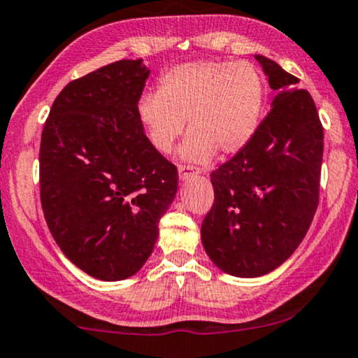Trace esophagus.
<instances>
[{"label":"esophagus","instance_id":"esophagus-1","mask_svg":"<svg viewBox=\"0 0 358 358\" xmlns=\"http://www.w3.org/2000/svg\"><path fill=\"white\" fill-rule=\"evenodd\" d=\"M197 174H199V171H196L192 166H182V164L179 166V179L180 180H187V179L194 178V176H197Z\"/></svg>","mask_w":358,"mask_h":358}]
</instances>
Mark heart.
<instances>
[{
    "label": "heart",
    "mask_w": 358,
    "mask_h": 358,
    "mask_svg": "<svg viewBox=\"0 0 358 358\" xmlns=\"http://www.w3.org/2000/svg\"><path fill=\"white\" fill-rule=\"evenodd\" d=\"M264 82L250 62L199 60L164 71L157 94H144L137 117L159 152H171L184 132L180 155L204 164L214 152L234 154L253 138L262 122Z\"/></svg>",
    "instance_id": "b5f03b06"
}]
</instances>
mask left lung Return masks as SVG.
<instances>
[{"instance_id":"obj_1","label":"left lung","mask_w":358,"mask_h":358,"mask_svg":"<svg viewBox=\"0 0 358 358\" xmlns=\"http://www.w3.org/2000/svg\"><path fill=\"white\" fill-rule=\"evenodd\" d=\"M276 92L248 144L211 172L214 203L201 226L203 246L234 276L266 275L303 241L320 201L323 127L295 75L256 55Z\"/></svg>"}]
</instances>
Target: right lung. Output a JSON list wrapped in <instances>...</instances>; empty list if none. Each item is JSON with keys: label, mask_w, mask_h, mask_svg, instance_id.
I'll return each mask as SVG.
<instances>
[{"label": "right lung", "mask_w": 358, "mask_h": 358, "mask_svg": "<svg viewBox=\"0 0 358 358\" xmlns=\"http://www.w3.org/2000/svg\"><path fill=\"white\" fill-rule=\"evenodd\" d=\"M147 77L142 60H119L71 80L41 132L50 233L75 266L103 281L141 270L178 192V167L154 149L137 117Z\"/></svg>", "instance_id": "right-lung-1"}]
</instances>
